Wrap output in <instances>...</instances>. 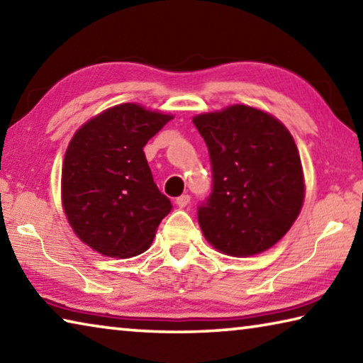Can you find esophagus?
Segmentation results:
<instances>
[{"mask_svg":"<svg viewBox=\"0 0 363 363\" xmlns=\"http://www.w3.org/2000/svg\"><path fill=\"white\" fill-rule=\"evenodd\" d=\"M190 203V195L189 194H184L181 196H177L176 199V205L179 208H186Z\"/></svg>","mask_w":363,"mask_h":363,"instance_id":"1","label":"esophagus"}]
</instances>
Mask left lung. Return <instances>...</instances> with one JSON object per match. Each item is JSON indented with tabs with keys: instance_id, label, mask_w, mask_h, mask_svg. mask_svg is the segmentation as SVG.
Here are the masks:
<instances>
[{
	"instance_id": "8db88e82",
	"label": "left lung",
	"mask_w": 363,
	"mask_h": 363,
	"mask_svg": "<svg viewBox=\"0 0 363 363\" xmlns=\"http://www.w3.org/2000/svg\"><path fill=\"white\" fill-rule=\"evenodd\" d=\"M211 162L213 189L199 206L206 240L230 256L277 243L304 201L303 167L290 131L262 110L230 106L194 116Z\"/></svg>"
}]
</instances>
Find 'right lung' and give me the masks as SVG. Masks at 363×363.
Instances as JSON below:
<instances>
[{"label": "right lung", "instance_id": "1", "mask_svg": "<svg viewBox=\"0 0 363 363\" xmlns=\"http://www.w3.org/2000/svg\"><path fill=\"white\" fill-rule=\"evenodd\" d=\"M173 120L138 104L106 110L79 128L67 147L62 205L73 232L97 253H144L171 201L153 182L144 145Z\"/></svg>", "mask_w": 363, "mask_h": 363}]
</instances>
